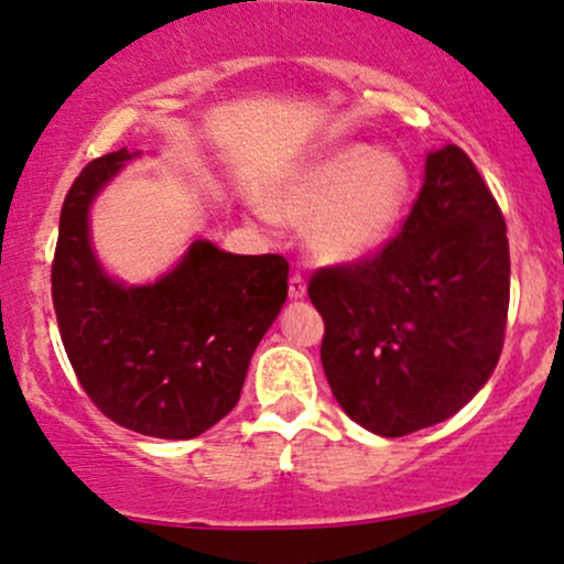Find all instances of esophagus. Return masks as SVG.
<instances>
[{
  "label": "esophagus",
  "mask_w": 564,
  "mask_h": 564,
  "mask_svg": "<svg viewBox=\"0 0 564 564\" xmlns=\"http://www.w3.org/2000/svg\"><path fill=\"white\" fill-rule=\"evenodd\" d=\"M304 294H307V283H304V275L294 273L289 278V296H291V300H302Z\"/></svg>",
  "instance_id": "obj_1"
}]
</instances>
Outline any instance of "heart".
Returning a JSON list of instances; mask_svg holds the SVG:
<instances>
[{
	"mask_svg": "<svg viewBox=\"0 0 564 564\" xmlns=\"http://www.w3.org/2000/svg\"><path fill=\"white\" fill-rule=\"evenodd\" d=\"M410 196V173L389 149L349 147L310 165L273 199L283 220H307L325 260H355L389 239Z\"/></svg>",
	"mask_w": 564,
	"mask_h": 564,
	"instance_id": "heart-1",
	"label": "heart"
}]
</instances>
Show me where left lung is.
Returning <instances> with one entry per match:
<instances>
[{"label":"left lung","instance_id":"left-lung-1","mask_svg":"<svg viewBox=\"0 0 564 564\" xmlns=\"http://www.w3.org/2000/svg\"><path fill=\"white\" fill-rule=\"evenodd\" d=\"M307 294L325 378L355 423L397 438L463 410L497 368L510 310L505 215L473 160L431 152L399 234L317 268Z\"/></svg>","mask_w":564,"mask_h":564}]
</instances>
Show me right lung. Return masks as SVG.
Here are the masks:
<instances>
[{
	"label": "right lung",
	"instance_id": "right-lung-1",
	"mask_svg": "<svg viewBox=\"0 0 564 564\" xmlns=\"http://www.w3.org/2000/svg\"><path fill=\"white\" fill-rule=\"evenodd\" d=\"M131 160H91L59 213L52 302L63 347L97 410L128 431L194 438L234 410L249 359L289 294L281 254H228L194 241L152 286L126 289L88 247V205Z\"/></svg>",
	"mask_w": 564,
	"mask_h": 564
}]
</instances>
